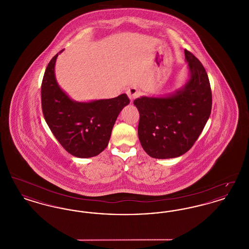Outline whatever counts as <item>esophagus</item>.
I'll return each instance as SVG.
<instances>
[{
  "label": "esophagus",
  "instance_id": "34e87169",
  "mask_svg": "<svg viewBox=\"0 0 249 249\" xmlns=\"http://www.w3.org/2000/svg\"><path fill=\"white\" fill-rule=\"evenodd\" d=\"M127 95L130 98V101H133L140 95V90L136 87H131L127 90Z\"/></svg>",
  "mask_w": 249,
  "mask_h": 249
}]
</instances>
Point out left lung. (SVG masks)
I'll return each mask as SVG.
<instances>
[{"label":"left lung","instance_id":"1","mask_svg":"<svg viewBox=\"0 0 249 249\" xmlns=\"http://www.w3.org/2000/svg\"><path fill=\"white\" fill-rule=\"evenodd\" d=\"M189 79L176 91L134 100L140 120L138 136L143 150L155 159H173L189 151L211 114L209 78L201 61L185 50Z\"/></svg>","mask_w":249,"mask_h":249}]
</instances>
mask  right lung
Returning <instances> with one entry per match:
<instances>
[{"label": "right lung", "instance_id": "obj_1", "mask_svg": "<svg viewBox=\"0 0 249 249\" xmlns=\"http://www.w3.org/2000/svg\"><path fill=\"white\" fill-rule=\"evenodd\" d=\"M49 61L42 88V109L49 129L66 151L77 158H91L103 152L121 110L130 104L126 94L113 99L76 102L57 82L55 64Z\"/></svg>", "mask_w": 249, "mask_h": 249}]
</instances>
